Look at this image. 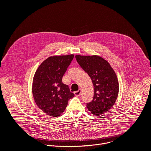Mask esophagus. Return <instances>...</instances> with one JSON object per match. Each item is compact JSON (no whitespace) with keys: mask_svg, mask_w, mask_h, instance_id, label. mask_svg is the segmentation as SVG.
<instances>
[{"mask_svg":"<svg viewBox=\"0 0 151 151\" xmlns=\"http://www.w3.org/2000/svg\"><path fill=\"white\" fill-rule=\"evenodd\" d=\"M81 91H81V89H79L78 91H75V92L74 93L75 96H76V97H79V96H80V95H81Z\"/></svg>","mask_w":151,"mask_h":151,"instance_id":"1","label":"esophagus"}]
</instances>
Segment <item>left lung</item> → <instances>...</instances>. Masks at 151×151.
<instances>
[{
	"label": "left lung",
	"instance_id": "8db88e82",
	"mask_svg": "<svg viewBox=\"0 0 151 151\" xmlns=\"http://www.w3.org/2000/svg\"><path fill=\"white\" fill-rule=\"evenodd\" d=\"M75 58L94 86V97L87 104V108L94 115L99 116L111 109L116 100L119 92L116 75L110 64L100 56L76 55Z\"/></svg>",
	"mask_w": 151,
	"mask_h": 151
}]
</instances>
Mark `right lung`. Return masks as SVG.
Wrapping results in <instances>:
<instances>
[{"label":"right lung","instance_id":"add662e5","mask_svg":"<svg viewBox=\"0 0 151 151\" xmlns=\"http://www.w3.org/2000/svg\"><path fill=\"white\" fill-rule=\"evenodd\" d=\"M74 57L73 54L51 56L43 61L35 72L32 93L39 108L53 117L65 110L69 99L75 95L62 78Z\"/></svg>","mask_w":151,"mask_h":151}]
</instances>
